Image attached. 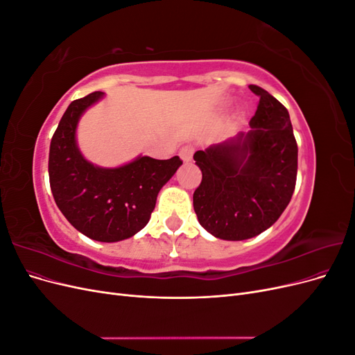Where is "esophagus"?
I'll use <instances>...</instances> for the list:
<instances>
[{
    "instance_id": "obj_1",
    "label": "esophagus",
    "mask_w": 355,
    "mask_h": 355,
    "mask_svg": "<svg viewBox=\"0 0 355 355\" xmlns=\"http://www.w3.org/2000/svg\"><path fill=\"white\" fill-rule=\"evenodd\" d=\"M192 154H194V148L189 146V145L184 146L179 151V155H180V158H182V161H184V163H189V161L192 159Z\"/></svg>"
}]
</instances>
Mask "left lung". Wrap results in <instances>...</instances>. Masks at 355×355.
I'll use <instances>...</instances> for the list:
<instances>
[{
	"mask_svg": "<svg viewBox=\"0 0 355 355\" xmlns=\"http://www.w3.org/2000/svg\"><path fill=\"white\" fill-rule=\"evenodd\" d=\"M250 130L194 154L202 179L194 192L201 227L228 241L253 239L277 222L293 196L297 145L288 111L266 90Z\"/></svg>",
	"mask_w": 355,
	"mask_h": 355,
	"instance_id": "obj_1",
	"label": "left lung"
}]
</instances>
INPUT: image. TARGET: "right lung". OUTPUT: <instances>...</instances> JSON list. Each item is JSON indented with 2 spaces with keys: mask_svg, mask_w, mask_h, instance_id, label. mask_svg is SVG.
<instances>
[{
  "mask_svg": "<svg viewBox=\"0 0 355 355\" xmlns=\"http://www.w3.org/2000/svg\"><path fill=\"white\" fill-rule=\"evenodd\" d=\"M103 98V92H94L68 106L51 137L49 176L58 207L75 230L94 241L116 243L145 228L159 189L182 161L137 155L116 167L90 163L78 148L77 128L84 112Z\"/></svg>",
  "mask_w": 355,
  "mask_h": 355,
  "instance_id": "obj_1",
  "label": "right lung"
}]
</instances>
